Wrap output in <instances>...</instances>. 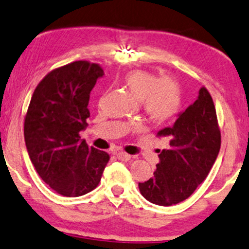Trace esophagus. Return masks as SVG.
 I'll return each mask as SVG.
<instances>
[{
  "label": "esophagus",
  "mask_w": 249,
  "mask_h": 249,
  "mask_svg": "<svg viewBox=\"0 0 249 249\" xmlns=\"http://www.w3.org/2000/svg\"><path fill=\"white\" fill-rule=\"evenodd\" d=\"M116 157H118V160H129L131 159V156L129 154L124 153V151H120V153L116 154Z\"/></svg>",
  "instance_id": "1"
}]
</instances>
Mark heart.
Here are the masks:
<instances>
[{
	"label": "heart",
	"instance_id": "b5f03b06",
	"mask_svg": "<svg viewBox=\"0 0 249 249\" xmlns=\"http://www.w3.org/2000/svg\"><path fill=\"white\" fill-rule=\"evenodd\" d=\"M124 83L131 94L141 100L143 110L151 121L162 124L179 113L182 92L172 78H157L144 70H133L124 75Z\"/></svg>",
	"mask_w": 249,
	"mask_h": 249
}]
</instances>
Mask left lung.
<instances>
[{
  "label": "left lung",
  "instance_id": "1",
  "mask_svg": "<svg viewBox=\"0 0 249 249\" xmlns=\"http://www.w3.org/2000/svg\"><path fill=\"white\" fill-rule=\"evenodd\" d=\"M159 136L168 140L169 147L160 151L154 177L139 183V189L150 203L170 206L188 199L206 179L220 150V128L209 90L201 87L197 100Z\"/></svg>",
  "mask_w": 249,
  "mask_h": 249
}]
</instances>
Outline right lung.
Here are the masks:
<instances>
[{
    "mask_svg": "<svg viewBox=\"0 0 249 249\" xmlns=\"http://www.w3.org/2000/svg\"><path fill=\"white\" fill-rule=\"evenodd\" d=\"M104 75L99 64L78 60L52 70L37 85L24 118V140L37 174L65 197L89 194L109 160L89 147L80 130L89 118V93Z\"/></svg>",
    "mask_w": 249,
    "mask_h": 249,
    "instance_id": "right-lung-1",
    "label": "right lung"
}]
</instances>
